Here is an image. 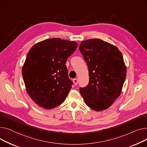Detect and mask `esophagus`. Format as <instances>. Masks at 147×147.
I'll list each match as a JSON object with an SVG mask.
<instances>
[{
  "instance_id": "esophagus-1",
  "label": "esophagus",
  "mask_w": 147,
  "mask_h": 147,
  "mask_svg": "<svg viewBox=\"0 0 147 147\" xmlns=\"http://www.w3.org/2000/svg\"><path fill=\"white\" fill-rule=\"evenodd\" d=\"M73 83H74V85H77V84H78V80L77 79H73Z\"/></svg>"
}]
</instances>
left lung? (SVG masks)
I'll return each mask as SVG.
<instances>
[{
  "instance_id": "1",
  "label": "left lung",
  "mask_w": 147,
  "mask_h": 147,
  "mask_svg": "<svg viewBox=\"0 0 147 147\" xmlns=\"http://www.w3.org/2000/svg\"><path fill=\"white\" fill-rule=\"evenodd\" d=\"M79 51L86 62L89 81L80 92L86 104L96 111L106 110L120 95L126 77V67L115 46L99 38L80 44Z\"/></svg>"
}]
</instances>
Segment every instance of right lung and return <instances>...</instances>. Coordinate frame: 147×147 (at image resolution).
Segmentation results:
<instances>
[{
  "instance_id": "add662e5",
  "label": "right lung",
  "mask_w": 147,
  "mask_h": 147,
  "mask_svg": "<svg viewBox=\"0 0 147 147\" xmlns=\"http://www.w3.org/2000/svg\"><path fill=\"white\" fill-rule=\"evenodd\" d=\"M78 46L75 42L52 38L30 49L22 75L27 92L38 106L52 109L66 99L73 82L65 64Z\"/></svg>"
}]
</instances>
